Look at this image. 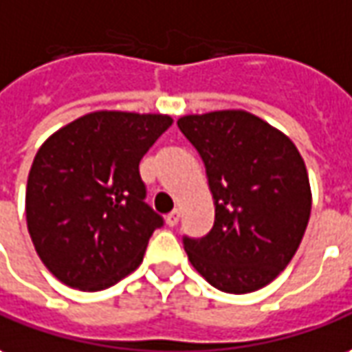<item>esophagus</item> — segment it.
<instances>
[{
  "label": "esophagus",
  "instance_id": "esophagus-1",
  "mask_svg": "<svg viewBox=\"0 0 352 352\" xmlns=\"http://www.w3.org/2000/svg\"><path fill=\"white\" fill-rule=\"evenodd\" d=\"M178 222H180V210H178V208H174L170 214H166V226H170V228L176 226Z\"/></svg>",
  "mask_w": 352,
  "mask_h": 352
}]
</instances>
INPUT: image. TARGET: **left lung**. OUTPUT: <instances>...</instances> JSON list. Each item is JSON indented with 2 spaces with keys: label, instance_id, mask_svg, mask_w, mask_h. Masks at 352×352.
I'll return each mask as SVG.
<instances>
[{
  "label": "left lung",
  "instance_id": "left-lung-1",
  "mask_svg": "<svg viewBox=\"0 0 352 352\" xmlns=\"http://www.w3.org/2000/svg\"><path fill=\"white\" fill-rule=\"evenodd\" d=\"M205 162L214 226L184 236L193 268L226 293L272 282L301 245L310 217V184L293 142L245 111H214L178 120Z\"/></svg>",
  "mask_w": 352,
  "mask_h": 352
}]
</instances>
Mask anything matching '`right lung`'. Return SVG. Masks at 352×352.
I'll return each mask as SVG.
<instances>
[{"label": "right lung", "instance_id": "obj_1", "mask_svg": "<svg viewBox=\"0 0 352 352\" xmlns=\"http://www.w3.org/2000/svg\"><path fill=\"white\" fill-rule=\"evenodd\" d=\"M166 115L98 111L47 138L26 184V222L42 263L74 289L101 292L144 261L164 224L145 203L140 161Z\"/></svg>", "mask_w": 352, "mask_h": 352}]
</instances>
